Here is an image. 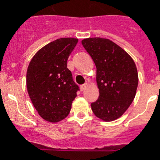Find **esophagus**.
Returning a JSON list of instances; mask_svg holds the SVG:
<instances>
[{
	"instance_id": "obj_1",
	"label": "esophagus",
	"mask_w": 160,
	"mask_h": 160,
	"mask_svg": "<svg viewBox=\"0 0 160 160\" xmlns=\"http://www.w3.org/2000/svg\"><path fill=\"white\" fill-rule=\"evenodd\" d=\"M86 87H87V84H85V85H80V90H81V91H84V90L86 89Z\"/></svg>"
}]
</instances>
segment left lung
Masks as SVG:
<instances>
[{
	"instance_id": "1",
	"label": "left lung",
	"mask_w": 160,
	"mask_h": 160,
	"mask_svg": "<svg viewBox=\"0 0 160 160\" xmlns=\"http://www.w3.org/2000/svg\"><path fill=\"white\" fill-rule=\"evenodd\" d=\"M96 66L99 98L91 104L93 113L105 122L121 117L131 105L139 83L131 56L109 39L93 37L81 41Z\"/></svg>"
}]
</instances>
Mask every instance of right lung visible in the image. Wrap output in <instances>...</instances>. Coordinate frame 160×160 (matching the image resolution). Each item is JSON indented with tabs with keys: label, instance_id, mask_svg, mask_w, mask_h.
Wrapping results in <instances>:
<instances>
[{
	"label": "right lung",
	"instance_id": "add662e5",
	"mask_svg": "<svg viewBox=\"0 0 160 160\" xmlns=\"http://www.w3.org/2000/svg\"><path fill=\"white\" fill-rule=\"evenodd\" d=\"M78 39L60 38L40 49L26 72L29 96L39 115L51 123L67 116L79 87L67 68V60Z\"/></svg>",
	"mask_w": 160,
	"mask_h": 160
}]
</instances>
